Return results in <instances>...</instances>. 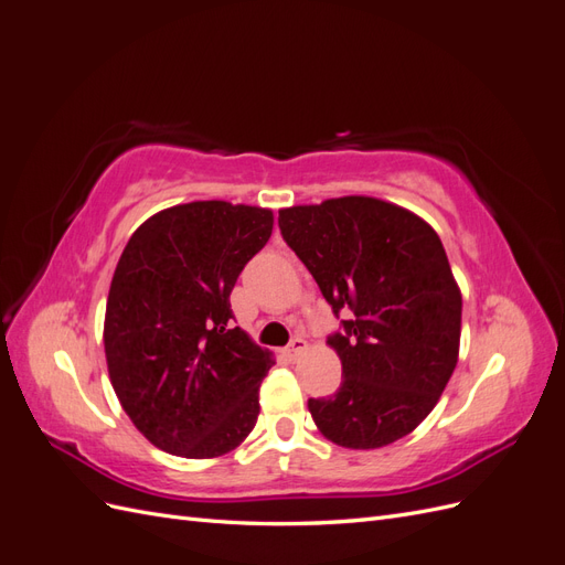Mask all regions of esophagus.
<instances>
[{
    "instance_id": "34e87169",
    "label": "esophagus",
    "mask_w": 565,
    "mask_h": 565,
    "mask_svg": "<svg viewBox=\"0 0 565 565\" xmlns=\"http://www.w3.org/2000/svg\"><path fill=\"white\" fill-rule=\"evenodd\" d=\"M306 349H309V344H306V339H301V337H295L292 341H289V347H287V355H289V358H297V355H301Z\"/></svg>"
}]
</instances>
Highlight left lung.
<instances>
[{
  "mask_svg": "<svg viewBox=\"0 0 565 565\" xmlns=\"http://www.w3.org/2000/svg\"><path fill=\"white\" fill-rule=\"evenodd\" d=\"M278 224L332 311H353L328 341L344 380L334 396L309 401L318 431L351 450L413 434L459 355L461 292L438 233L367 195L285 207Z\"/></svg>",
  "mask_w": 565,
  "mask_h": 565,
  "instance_id": "1",
  "label": "left lung"
}]
</instances>
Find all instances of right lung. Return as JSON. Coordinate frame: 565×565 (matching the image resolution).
Here are the masks:
<instances>
[{
  "instance_id": "add662e5",
  "label": "right lung",
  "mask_w": 565,
  "mask_h": 565,
  "mask_svg": "<svg viewBox=\"0 0 565 565\" xmlns=\"http://www.w3.org/2000/svg\"><path fill=\"white\" fill-rule=\"evenodd\" d=\"M273 233V212L198 200L134 231L110 282V384L152 446L188 459L235 450L259 417L273 353L233 328L237 276Z\"/></svg>"
}]
</instances>
